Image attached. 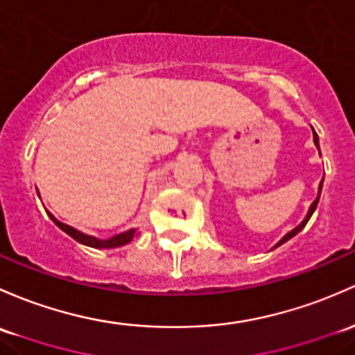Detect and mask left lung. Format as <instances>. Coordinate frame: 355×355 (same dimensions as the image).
<instances>
[{"instance_id":"left-lung-1","label":"left lung","mask_w":355,"mask_h":355,"mask_svg":"<svg viewBox=\"0 0 355 355\" xmlns=\"http://www.w3.org/2000/svg\"><path fill=\"white\" fill-rule=\"evenodd\" d=\"M311 130H313V143H315V146H316V148H318V151H320V141H318V134H316V130H315V129H313V128H311ZM322 187H323V178H322V182H320V185H318V196H316V199H315V200H313V202H311V206H309V209H308V212H306V216H304V219H303V221H301V223H300V225H297L296 227H294V230H291V231H289V233H287V234H284V236H282V238H281V240H279V243H277V245H275V246H274V248H277V246H279V245L286 243V241H287V240H291V238H293V236H296V234H297V233H300V231H301V230H303V227L306 226V223H308V221H309V218H311V216H313V212H315V209H316V206H318V200H320V193H322Z\"/></svg>"}]
</instances>
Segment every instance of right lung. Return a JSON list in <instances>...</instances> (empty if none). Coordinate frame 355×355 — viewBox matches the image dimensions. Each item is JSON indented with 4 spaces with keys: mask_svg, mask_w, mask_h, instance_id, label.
<instances>
[{
    "mask_svg": "<svg viewBox=\"0 0 355 355\" xmlns=\"http://www.w3.org/2000/svg\"><path fill=\"white\" fill-rule=\"evenodd\" d=\"M47 214H49L52 223H54V225L58 226L59 230H62L66 234H69V236L73 238V240H76L78 243L92 246V248H117V246H124V245H128L129 241H132V238L137 234L136 227H132V230L122 231V233L114 234V236L107 238V240H100V238L89 236V234L81 233V231L74 230V227H71L68 225H64V223L58 221V219H55L54 216L51 214V212H47Z\"/></svg>",
    "mask_w": 355,
    "mask_h": 355,
    "instance_id": "add662e5",
    "label": "right lung"
}]
</instances>
